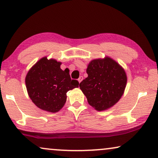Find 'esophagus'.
<instances>
[{"label": "esophagus", "mask_w": 158, "mask_h": 158, "mask_svg": "<svg viewBox=\"0 0 158 158\" xmlns=\"http://www.w3.org/2000/svg\"><path fill=\"white\" fill-rule=\"evenodd\" d=\"M83 76H80V77H79V78L77 79V81H78L79 83H81V82L82 81H83Z\"/></svg>", "instance_id": "34e87169"}]
</instances>
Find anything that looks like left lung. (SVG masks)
<instances>
[{"label":"left lung","mask_w":158,"mask_h":158,"mask_svg":"<svg viewBox=\"0 0 158 158\" xmlns=\"http://www.w3.org/2000/svg\"><path fill=\"white\" fill-rule=\"evenodd\" d=\"M88 77L80 83V88L89 104L97 111H104L119 101L126 88L127 77L122 67L106 57L88 64Z\"/></svg>","instance_id":"obj_1"}]
</instances>
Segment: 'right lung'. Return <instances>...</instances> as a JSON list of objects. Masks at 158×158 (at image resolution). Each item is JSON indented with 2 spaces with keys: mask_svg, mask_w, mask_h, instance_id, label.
<instances>
[{
  "mask_svg": "<svg viewBox=\"0 0 158 158\" xmlns=\"http://www.w3.org/2000/svg\"><path fill=\"white\" fill-rule=\"evenodd\" d=\"M60 64L57 60L43 57L30 69L25 79L28 94L33 103L52 113L63 107L67 92L79 85L76 80H71L68 69L62 70Z\"/></svg>",
  "mask_w": 158,
  "mask_h": 158,
  "instance_id": "obj_1",
  "label": "right lung"
}]
</instances>
